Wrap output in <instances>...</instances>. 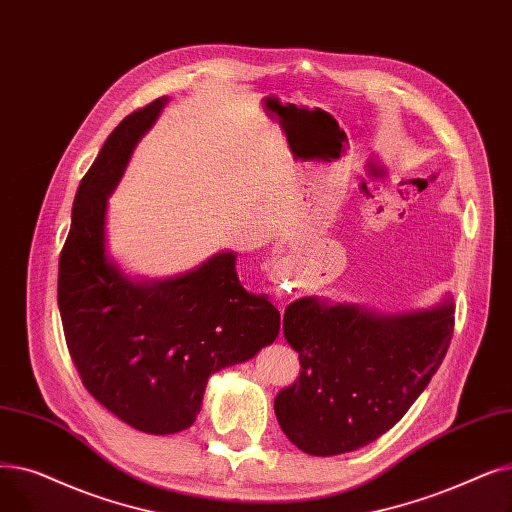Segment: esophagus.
<instances>
[{"label":"esophagus","mask_w":512,"mask_h":512,"mask_svg":"<svg viewBox=\"0 0 512 512\" xmlns=\"http://www.w3.org/2000/svg\"><path fill=\"white\" fill-rule=\"evenodd\" d=\"M275 294H277V296L281 298V296H283V289H279V287H277V291H275Z\"/></svg>","instance_id":"1"}]
</instances>
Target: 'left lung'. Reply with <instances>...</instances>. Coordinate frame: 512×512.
Listing matches in <instances>:
<instances>
[{"label":"left lung","mask_w":512,"mask_h":512,"mask_svg":"<svg viewBox=\"0 0 512 512\" xmlns=\"http://www.w3.org/2000/svg\"><path fill=\"white\" fill-rule=\"evenodd\" d=\"M454 304L377 314L319 298L291 302L283 335L300 354V377L277 394L275 415L302 452L335 456L392 429L440 369Z\"/></svg>","instance_id":"left-lung-1"}]
</instances>
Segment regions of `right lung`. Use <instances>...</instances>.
Here are the masks:
<instances>
[{"label": "right lung", "mask_w": 512, "mask_h": 512, "mask_svg": "<svg viewBox=\"0 0 512 512\" xmlns=\"http://www.w3.org/2000/svg\"><path fill=\"white\" fill-rule=\"evenodd\" d=\"M168 97L120 123L83 177L58 266L66 346L87 392L152 435L193 425L208 377L273 344L281 314L241 285L235 254L164 281L127 277L106 254L108 196Z\"/></svg>", "instance_id": "1"}]
</instances>
